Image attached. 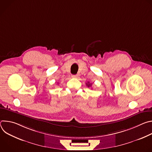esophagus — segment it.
Instances as JSON below:
<instances>
[{
	"mask_svg": "<svg viewBox=\"0 0 152 152\" xmlns=\"http://www.w3.org/2000/svg\"><path fill=\"white\" fill-rule=\"evenodd\" d=\"M77 77V75H72V77L73 78H76Z\"/></svg>",
	"mask_w": 152,
	"mask_h": 152,
	"instance_id": "1",
	"label": "esophagus"
}]
</instances>
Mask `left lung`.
<instances>
[{
    "mask_svg": "<svg viewBox=\"0 0 152 152\" xmlns=\"http://www.w3.org/2000/svg\"><path fill=\"white\" fill-rule=\"evenodd\" d=\"M86 86H88V87H90V86H91V83H90V82H87L86 83Z\"/></svg>",
    "mask_w": 152,
    "mask_h": 152,
    "instance_id": "8db88e82",
    "label": "left lung"
}]
</instances>
